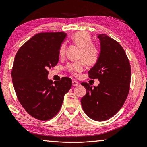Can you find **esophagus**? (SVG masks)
I'll list each match as a JSON object with an SVG mask.
<instances>
[{
  "mask_svg": "<svg viewBox=\"0 0 147 147\" xmlns=\"http://www.w3.org/2000/svg\"><path fill=\"white\" fill-rule=\"evenodd\" d=\"M72 83H73V86H77V85H79V83L77 82L76 81H75V80H73V81L72 82Z\"/></svg>",
  "mask_w": 147,
  "mask_h": 147,
  "instance_id": "1",
  "label": "esophagus"
}]
</instances>
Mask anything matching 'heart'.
Returning a JSON list of instances; mask_svg holds the SVG:
<instances>
[{"mask_svg":"<svg viewBox=\"0 0 147 147\" xmlns=\"http://www.w3.org/2000/svg\"><path fill=\"white\" fill-rule=\"evenodd\" d=\"M71 41L74 44L81 48L80 54V59H82L86 64L92 65L96 64L99 57V51L96 46L92 45L91 37L86 32H78L73 34L71 37ZM66 44L63 42L60 45L59 50V54L60 57L64 55L65 52ZM83 61H78L70 63L67 65V70L76 74L82 72L83 69Z\"/></svg>","mask_w":147,"mask_h":147,"instance_id":"obj_1","label":"heart"}]
</instances>
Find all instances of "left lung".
Here are the masks:
<instances>
[{
    "mask_svg": "<svg viewBox=\"0 0 147 147\" xmlns=\"http://www.w3.org/2000/svg\"><path fill=\"white\" fill-rule=\"evenodd\" d=\"M100 51L99 59L88 71L89 78L100 83L92 87L82 83L87 94L81 100L83 111L96 121H105L115 115L127 99L131 78L130 63L124 50L106 34H99Z\"/></svg>",
    "mask_w": 147,
    "mask_h": 147,
    "instance_id": "8db88e82",
    "label": "left lung"
}]
</instances>
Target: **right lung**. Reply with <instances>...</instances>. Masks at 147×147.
Returning a JSON list of instances; mask_svg holds the SVG:
<instances>
[{
	"mask_svg": "<svg viewBox=\"0 0 147 147\" xmlns=\"http://www.w3.org/2000/svg\"><path fill=\"white\" fill-rule=\"evenodd\" d=\"M67 34L42 32L36 34L17 51L11 76L17 98L27 113L39 120L56 115L64 95L72 86L70 78L60 81L48 79V69L59 62V50Z\"/></svg>",
	"mask_w": 147,
	"mask_h": 147,
	"instance_id": "obj_1",
	"label": "right lung"
}]
</instances>
